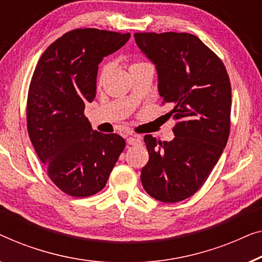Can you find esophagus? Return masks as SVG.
I'll return each mask as SVG.
<instances>
[{
    "label": "esophagus",
    "mask_w": 262,
    "mask_h": 262,
    "mask_svg": "<svg viewBox=\"0 0 262 262\" xmlns=\"http://www.w3.org/2000/svg\"><path fill=\"white\" fill-rule=\"evenodd\" d=\"M140 142H141V140H140V138H136V136H130V138L127 139V143L130 146L139 145Z\"/></svg>",
    "instance_id": "obj_1"
}]
</instances>
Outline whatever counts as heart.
<instances>
[{"label": "heart", "instance_id": "1", "mask_svg": "<svg viewBox=\"0 0 262 262\" xmlns=\"http://www.w3.org/2000/svg\"><path fill=\"white\" fill-rule=\"evenodd\" d=\"M143 64H146V62H135V64L132 65V68H133V66H139V65H143ZM112 68H113L112 62H106V64L102 66V69L99 70V73H98V77H97V83L98 84H102L103 82H104V80L106 79V77H108Z\"/></svg>", "mask_w": 262, "mask_h": 262}]
</instances>
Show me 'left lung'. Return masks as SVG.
Wrapping results in <instances>:
<instances>
[{"label": "left lung", "mask_w": 262, "mask_h": 262, "mask_svg": "<svg viewBox=\"0 0 262 262\" xmlns=\"http://www.w3.org/2000/svg\"><path fill=\"white\" fill-rule=\"evenodd\" d=\"M136 45L157 66L163 104L177 121L174 139L145 136L149 159L143 189L164 203L184 201L203 186L230 133L231 86L223 61L189 33H135Z\"/></svg>", "instance_id": "8db88e82"}]
</instances>
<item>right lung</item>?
Instances as JSON below:
<instances>
[{
	"label": "right lung",
	"mask_w": 262,
	"mask_h": 262,
	"mask_svg": "<svg viewBox=\"0 0 262 262\" xmlns=\"http://www.w3.org/2000/svg\"><path fill=\"white\" fill-rule=\"evenodd\" d=\"M129 33L77 28L47 47L33 72L27 129L50 179L72 197L105 186L126 141L93 130L84 115L96 97L98 64L128 41Z\"/></svg>",
	"instance_id": "add662e5"
}]
</instances>
